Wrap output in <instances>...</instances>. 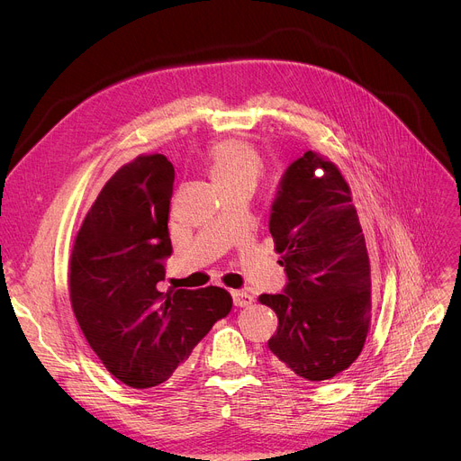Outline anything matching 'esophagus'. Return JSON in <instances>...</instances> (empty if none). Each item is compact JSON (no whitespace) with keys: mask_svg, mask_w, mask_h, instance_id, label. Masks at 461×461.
Here are the masks:
<instances>
[{"mask_svg":"<svg viewBox=\"0 0 461 461\" xmlns=\"http://www.w3.org/2000/svg\"><path fill=\"white\" fill-rule=\"evenodd\" d=\"M230 295H232V302L236 307H248L253 303V295L243 292V290H232Z\"/></svg>","mask_w":461,"mask_h":461,"instance_id":"obj_1","label":"esophagus"}]
</instances>
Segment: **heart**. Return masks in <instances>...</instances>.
<instances>
[{"label":"heart","mask_w":461,"mask_h":461,"mask_svg":"<svg viewBox=\"0 0 461 461\" xmlns=\"http://www.w3.org/2000/svg\"><path fill=\"white\" fill-rule=\"evenodd\" d=\"M213 180L221 189L234 185L255 187L264 171V159L255 145L241 140H223L208 150Z\"/></svg>","instance_id":"obj_1"}]
</instances>
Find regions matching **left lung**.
Listing matches in <instances>:
<instances>
[{
    "instance_id": "8db88e82",
    "label": "left lung",
    "mask_w": 461,
    "mask_h": 461,
    "mask_svg": "<svg viewBox=\"0 0 461 461\" xmlns=\"http://www.w3.org/2000/svg\"><path fill=\"white\" fill-rule=\"evenodd\" d=\"M286 285L262 294L279 326L267 340L279 366L309 382L354 363L370 328V262L340 171L307 150L286 167L269 212Z\"/></svg>"
}]
</instances>
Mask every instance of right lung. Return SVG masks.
I'll list each match as a JSON object with an SVG mask.
<instances>
[{"instance_id": "obj_1", "label": "right lung", "mask_w": 461, "mask_h": 461, "mask_svg": "<svg viewBox=\"0 0 461 461\" xmlns=\"http://www.w3.org/2000/svg\"><path fill=\"white\" fill-rule=\"evenodd\" d=\"M175 169L161 156L121 167L91 206L70 257V302L107 372L150 389L178 372L232 309L225 288L159 292L173 255L169 204Z\"/></svg>"}]
</instances>
